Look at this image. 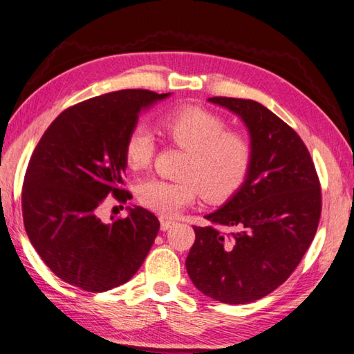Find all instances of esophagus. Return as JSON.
<instances>
[{"label": "esophagus", "mask_w": 354, "mask_h": 354, "mask_svg": "<svg viewBox=\"0 0 354 354\" xmlns=\"http://www.w3.org/2000/svg\"><path fill=\"white\" fill-rule=\"evenodd\" d=\"M176 222L174 221H168V219H160V230L162 231H168L171 227H174Z\"/></svg>", "instance_id": "1"}]
</instances>
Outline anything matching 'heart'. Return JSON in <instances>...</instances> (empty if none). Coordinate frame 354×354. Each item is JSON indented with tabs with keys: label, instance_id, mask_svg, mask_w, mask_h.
<instances>
[{
	"label": "heart",
	"instance_id": "heart-1",
	"mask_svg": "<svg viewBox=\"0 0 354 354\" xmlns=\"http://www.w3.org/2000/svg\"><path fill=\"white\" fill-rule=\"evenodd\" d=\"M163 133L187 151L178 182L147 178L138 186V200L162 216H174L194 204L203 191L210 200L234 192L243 182L252 159V144L237 131H228L221 115L201 106L172 109L162 122ZM154 138L149 127L135 126L124 142V159L133 171L150 165Z\"/></svg>",
	"mask_w": 354,
	"mask_h": 354
}]
</instances>
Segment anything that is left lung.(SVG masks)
I'll return each mask as SVG.
<instances>
[{"label":"left lung","instance_id":"obj_1","mask_svg":"<svg viewBox=\"0 0 354 354\" xmlns=\"http://www.w3.org/2000/svg\"><path fill=\"white\" fill-rule=\"evenodd\" d=\"M242 120L252 144L243 183L194 227L186 270L203 295L228 305L261 299L288 279L314 240L322 213L315 167L300 136L251 99L209 97Z\"/></svg>","mask_w":354,"mask_h":354}]
</instances>
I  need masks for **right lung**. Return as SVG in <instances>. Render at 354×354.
Segmentation results:
<instances>
[{
	"instance_id": "add662e5",
	"label": "right lung",
	"mask_w": 354,
	"mask_h": 354,
	"mask_svg": "<svg viewBox=\"0 0 354 354\" xmlns=\"http://www.w3.org/2000/svg\"><path fill=\"white\" fill-rule=\"evenodd\" d=\"M171 93L122 90L63 111L34 149L24 180V225L31 245L59 279L100 292L127 282L140 269L160 223L140 205L103 222L99 205L122 189L124 142L142 111Z\"/></svg>"
}]
</instances>
